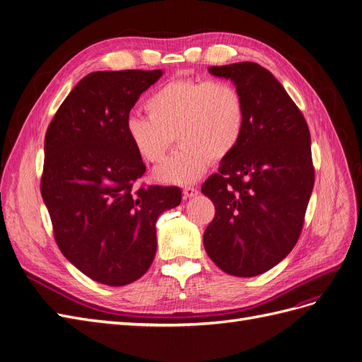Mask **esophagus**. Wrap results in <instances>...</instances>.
I'll return each instance as SVG.
<instances>
[{"label":"esophagus","mask_w":362,"mask_h":362,"mask_svg":"<svg viewBox=\"0 0 362 362\" xmlns=\"http://www.w3.org/2000/svg\"><path fill=\"white\" fill-rule=\"evenodd\" d=\"M199 193V190L196 189V187H193V185H187V187H184L182 189V194H184V198L185 199H190V198H194L196 194Z\"/></svg>","instance_id":"34e87169"}]
</instances>
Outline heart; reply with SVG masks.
<instances>
[{
  "instance_id": "obj_1",
  "label": "heart",
  "mask_w": 362,
  "mask_h": 362,
  "mask_svg": "<svg viewBox=\"0 0 362 362\" xmlns=\"http://www.w3.org/2000/svg\"><path fill=\"white\" fill-rule=\"evenodd\" d=\"M148 116L129 115L125 133L136 154L156 164L166 157L173 136L178 151L156 170L166 184H190L210 161L226 158L243 137L246 105L237 87L223 80H172L145 101Z\"/></svg>"
}]
</instances>
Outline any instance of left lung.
Listing matches in <instances>:
<instances>
[{"label": "left lung", "mask_w": 362, "mask_h": 362, "mask_svg": "<svg viewBox=\"0 0 362 362\" xmlns=\"http://www.w3.org/2000/svg\"><path fill=\"white\" fill-rule=\"evenodd\" d=\"M242 92L246 125L202 193L216 206L204 247L228 275L250 278L275 267L300 235L314 187L311 136L282 84L258 63L211 66Z\"/></svg>", "instance_id": "1"}]
</instances>
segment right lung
<instances>
[{
	"label": "right lung",
	"mask_w": 362,
	"mask_h": 362,
	"mask_svg": "<svg viewBox=\"0 0 362 362\" xmlns=\"http://www.w3.org/2000/svg\"><path fill=\"white\" fill-rule=\"evenodd\" d=\"M156 71H96L76 84L51 120L40 182L62 254L110 287L141 278L157 252L158 216L178 206V187H136L146 168L125 120Z\"/></svg>",
	"instance_id": "add662e5"
}]
</instances>
